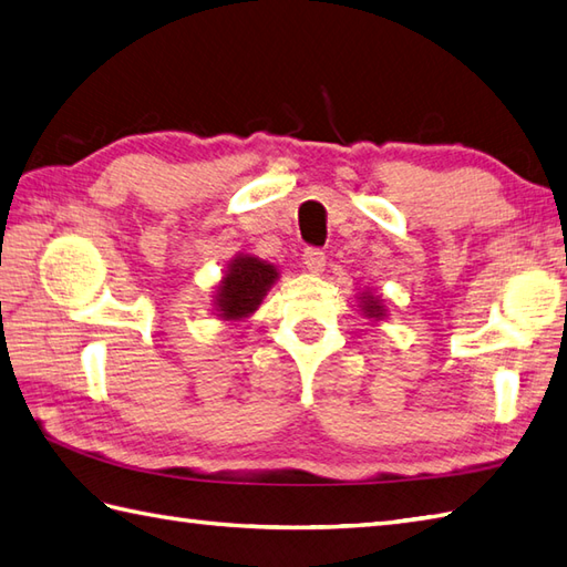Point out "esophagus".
<instances>
[{"mask_svg": "<svg viewBox=\"0 0 567 567\" xmlns=\"http://www.w3.org/2000/svg\"><path fill=\"white\" fill-rule=\"evenodd\" d=\"M302 262L309 272L319 275L323 270V265H327V256H323V250H319V248H307L302 256Z\"/></svg>", "mask_w": 567, "mask_h": 567, "instance_id": "esophagus-1", "label": "esophagus"}]
</instances>
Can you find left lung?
Returning <instances> with one entry per match:
<instances>
[{"label":"left lung","mask_w":567,"mask_h":567,"mask_svg":"<svg viewBox=\"0 0 567 567\" xmlns=\"http://www.w3.org/2000/svg\"><path fill=\"white\" fill-rule=\"evenodd\" d=\"M358 299H360V311H363V317H368L370 321H382L388 317V307H384L380 295L365 290Z\"/></svg>","instance_id":"obj_1"}]
</instances>
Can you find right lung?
Wrapping results in <instances>:
<instances>
[{
    "instance_id": "add662e5",
    "label": "right lung",
    "mask_w": 567,
    "mask_h": 567,
    "mask_svg": "<svg viewBox=\"0 0 567 567\" xmlns=\"http://www.w3.org/2000/svg\"><path fill=\"white\" fill-rule=\"evenodd\" d=\"M277 268L248 252L226 262L224 277L214 290V315L221 321H246L262 305V297L277 282Z\"/></svg>"
}]
</instances>
